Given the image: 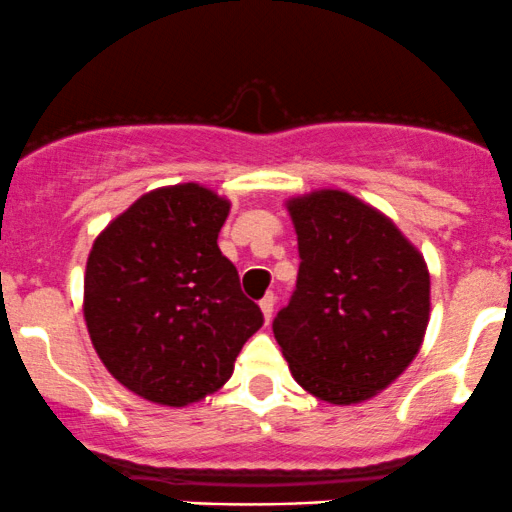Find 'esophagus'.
<instances>
[{"instance_id": "obj_1", "label": "esophagus", "mask_w": 512, "mask_h": 512, "mask_svg": "<svg viewBox=\"0 0 512 512\" xmlns=\"http://www.w3.org/2000/svg\"><path fill=\"white\" fill-rule=\"evenodd\" d=\"M258 304H261L263 319H266V324H268V321H271V317H273V309H275V295H273V292H268V295L263 297V300Z\"/></svg>"}]
</instances>
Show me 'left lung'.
Wrapping results in <instances>:
<instances>
[{"label":"left lung","mask_w":512,"mask_h":512,"mask_svg":"<svg viewBox=\"0 0 512 512\" xmlns=\"http://www.w3.org/2000/svg\"><path fill=\"white\" fill-rule=\"evenodd\" d=\"M300 273L273 333L292 377L321 401L348 406L389 387L423 343L430 275L389 217L343 191L287 203Z\"/></svg>","instance_id":"obj_1"}]
</instances>
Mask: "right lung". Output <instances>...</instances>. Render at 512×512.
Wrapping results in <instances>:
<instances>
[{
	"label": "right lung",
	"mask_w": 512,
	"mask_h": 512,
	"mask_svg": "<svg viewBox=\"0 0 512 512\" xmlns=\"http://www.w3.org/2000/svg\"><path fill=\"white\" fill-rule=\"evenodd\" d=\"M229 203L198 183L157 188L91 246L84 319L116 380L142 399L186 406L217 392L263 326L217 246Z\"/></svg>",
	"instance_id": "obj_1"
}]
</instances>
